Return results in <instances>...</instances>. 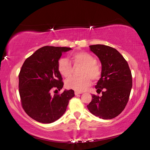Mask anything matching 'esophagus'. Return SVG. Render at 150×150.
Listing matches in <instances>:
<instances>
[{
    "mask_svg": "<svg viewBox=\"0 0 150 150\" xmlns=\"http://www.w3.org/2000/svg\"><path fill=\"white\" fill-rule=\"evenodd\" d=\"M81 93H82V92H80V91H75V95H77L79 94H81Z\"/></svg>",
    "mask_w": 150,
    "mask_h": 150,
    "instance_id": "34e87169",
    "label": "esophagus"
}]
</instances>
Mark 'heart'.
I'll return each instance as SVG.
<instances>
[{
  "mask_svg": "<svg viewBox=\"0 0 150 150\" xmlns=\"http://www.w3.org/2000/svg\"><path fill=\"white\" fill-rule=\"evenodd\" d=\"M71 62L75 68L82 67L81 71V77H71L65 82V86L69 90L82 92L90 86L91 79L98 81L102 75V69L97 62V59L87 52H77L71 55ZM57 69L63 77H71L73 68L68 59L64 57L57 61Z\"/></svg>",
  "mask_w": 150,
  "mask_h": 150,
  "instance_id": "b5f03b06",
  "label": "heart"
}]
</instances>
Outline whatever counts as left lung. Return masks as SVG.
Here are the masks:
<instances>
[{"mask_svg": "<svg viewBox=\"0 0 150 150\" xmlns=\"http://www.w3.org/2000/svg\"><path fill=\"white\" fill-rule=\"evenodd\" d=\"M90 47L102 64L101 78L95 88L103 95H92L88 109L100 119H113L124 110L128 102L132 88L131 70L116 49L103 44Z\"/></svg>", "mask_w": 150, "mask_h": 150, "instance_id": "1", "label": "left lung"}]
</instances>
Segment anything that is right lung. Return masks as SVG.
<instances>
[{
	"mask_svg": "<svg viewBox=\"0 0 150 150\" xmlns=\"http://www.w3.org/2000/svg\"><path fill=\"white\" fill-rule=\"evenodd\" d=\"M67 47L44 46L28 57L18 74V91L22 107L33 119L41 123L55 122L65 113L73 90L58 93L63 87L57 61ZM53 91L56 94L51 95ZM57 92H56V91Z\"/></svg>",
	"mask_w": 150,
	"mask_h": 150,
	"instance_id": "1",
	"label": "right lung"
}]
</instances>
